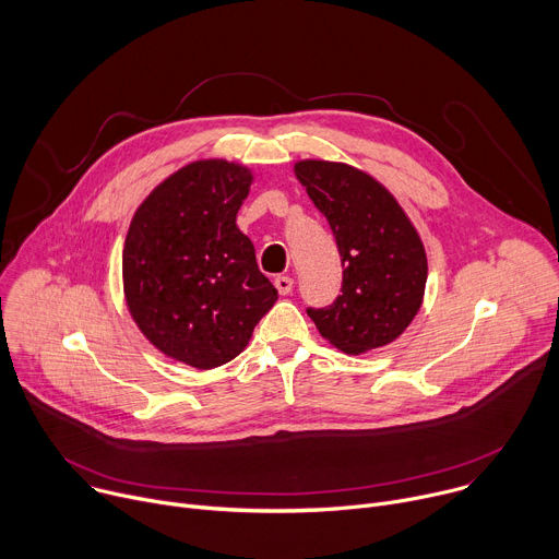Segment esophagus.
I'll list each match as a JSON object with an SVG mask.
<instances>
[{
	"mask_svg": "<svg viewBox=\"0 0 559 559\" xmlns=\"http://www.w3.org/2000/svg\"><path fill=\"white\" fill-rule=\"evenodd\" d=\"M274 285H276V289H278V294H289L292 289H294V278H289V276H276V281H274Z\"/></svg>",
	"mask_w": 559,
	"mask_h": 559,
	"instance_id": "esophagus-1",
	"label": "esophagus"
}]
</instances>
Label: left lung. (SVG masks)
Listing matches in <instances>:
<instances>
[{
  "label": "left lung",
  "mask_w": 559,
  "mask_h": 559,
  "mask_svg": "<svg viewBox=\"0 0 559 559\" xmlns=\"http://www.w3.org/2000/svg\"><path fill=\"white\" fill-rule=\"evenodd\" d=\"M294 175L325 214L343 261V294L330 307H309V318L345 354L393 343L423 305L427 254L420 234L393 194L354 166L305 158Z\"/></svg>",
  "instance_id": "left-lung-1"
}]
</instances>
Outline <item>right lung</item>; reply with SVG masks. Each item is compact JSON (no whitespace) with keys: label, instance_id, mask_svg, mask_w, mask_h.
I'll return each mask as SVG.
<instances>
[{"label":"right lung","instance_id":"add662e5","mask_svg":"<svg viewBox=\"0 0 559 559\" xmlns=\"http://www.w3.org/2000/svg\"><path fill=\"white\" fill-rule=\"evenodd\" d=\"M252 179L225 158L192 162L145 197L126 236L130 316L158 352L197 369L241 354L278 298L236 225Z\"/></svg>","mask_w":559,"mask_h":559}]
</instances>
